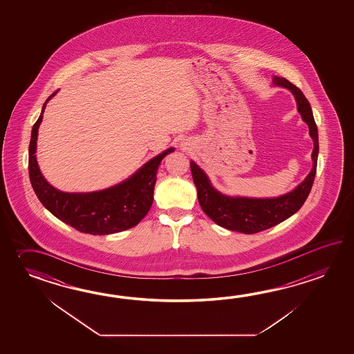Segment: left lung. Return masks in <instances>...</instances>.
Here are the masks:
<instances>
[{
    "instance_id": "8db88e82",
    "label": "left lung",
    "mask_w": 354,
    "mask_h": 354,
    "mask_svg": "<svg viewBox=\"0 0 354 354\" xmlns=\"http://www.w3.org/2000/svg\"><path fill=\"white\" fill-rule=\"evenodd\" d=\"M273 84L285 87L292 92L297 104V111L300 113L302 120L308 124V133L314 142V149L311 154L313 169L297 187L286 195L273 198L232 197L223 195L218 189L212 187L209 177L194 160H191V174L197 188L198 203L201 205L203 212L218 225L233 232L244 234L259 233L285 221L286 218L292 216L295 212L300 210L301 206L306 201L315 180L319 139L311 106L300 88L288 82L286 78L274 75Z\"/></svg>"
}]
</instances>
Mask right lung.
Listing matches in <instances>:
<instances>
[{"instance_id": "add662e5", "label": "right lung", "mask_w": 354, "mask_h": 354, "mask_svg": "<svg viewBox=\"0 0 354 354\" xmlns=\"http://www.w3.org/2000/svg\"><path fill=\"white\" fill-rule=\"evenodd\" d=\"M58 91L48 97L38 120L31 130L29 177L40 203L55 218L82 233L107 235L138 225L148 214L153 203V192L159 165L167 154L174 151V148H169L151 158L128 180L113 187L87 194L62 192L46 182L39 169L35 156L39 125L43 120L48 101Z\"/></svg>"}]
</instances>
